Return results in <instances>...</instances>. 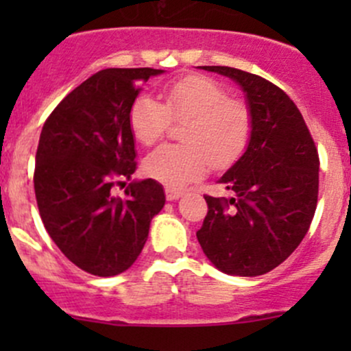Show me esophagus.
<instances>
[{
  "mask_svg": "<svg viewBox=\"0 0 351 351\" xmlns=\"http://www.w3.org/2000/svg\"><path fill=\"white\" fill-rule=\"evenodd\" d=\"M165 193H166V198H168V200H169V202H173V200H178V198L183 195V192H182V190H176V189H169V186H166Z\"/></svg>",
  "mask_w": 351,
  "mask_h": 351,
  "instance_id": "esophagus-1",
  "label": "esophagus"
}]
</instances>
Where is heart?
<instances>
[{"mask_svg":"<svg viewBox=\"0 0 351 351\" xmlns=\"http://www.w3.org/2000/svg\"><path fill=\"white\" fill-rule=\"evenodd\" d=\"M165 105L139 95L129 113L132 136L144 146L161 139L173 120H186L185 146H159L144 159V173L169 189H185L210 168H224L243 154L251 137V112L241 100L205 76H186L162 91Z\"/></svg>","mask_w":351,"mask_h":351,"instance_id":"b5f03b06","label":"heart"}]
</instances>
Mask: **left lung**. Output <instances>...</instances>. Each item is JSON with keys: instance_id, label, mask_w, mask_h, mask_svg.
Here are the masks:
<instances>
[{"instance_id": "1", "label": "left lung", "mask_w": 351, "mask_h": 351, "mask_svg": "<svg viewBox=\"0 0 351 351\" xmlns=\"http://www.w3.org/2000/svg\"><path fill=\"white\" fill-rule=\"evenodd\" d=\"M200 69L231 77L251 112L241 158L217 180L231 198L205 195L197 239L217 270L258 277L284 263L309 231L319 190V156L297 105L270 81L228 66Z\"/></svg>"}]
</instances>
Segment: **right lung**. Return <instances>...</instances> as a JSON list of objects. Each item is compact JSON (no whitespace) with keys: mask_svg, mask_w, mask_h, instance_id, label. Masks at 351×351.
Returning a JSON list of instances; mask_svg holds the SVG:
<instances>
[{"mask_svg":"<svg viewBox=\"0 0 351 351\" xmlns=\"http://www.w3.org/2000/svg\"><path fill=\"white\" fill-rule=\"evenodd\" d=\"M162 69L110 67L74 88L45 120L35 154L34 189L42 222L69 261L98 277L134 265L154 215L165 207L156 180H134L127 198L113 195L136 171L129 113L141 84Z\"/></svg>","mask_w":351,"mask_h":351,"instance_id":"1","label":"right lung"}]
</instances>
